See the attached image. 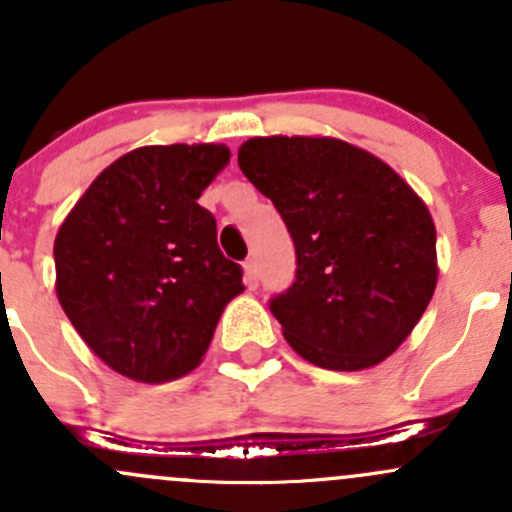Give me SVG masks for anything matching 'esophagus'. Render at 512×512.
Listing matches in <instances>:
<instances>
[{"label":"esophagus","instance_id":"esophagus-1","mask_svg":"<svg viewBox=\"0 0 512 512\" xmlns=\"http://www.w3.org/2000/svg\"><path fill=\"white\" fill-rule=\"evenodd\" d=\"M242 267H245V284L250 289H255L257 284H260V274H257V262L250 257V260H245V265H242Z\"/></svg>","mask_w":512,"mask_h":512}]
</instances>
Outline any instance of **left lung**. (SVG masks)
Wrapping results in <instances>:
<instances>
[{"label":"left lung","instance_id":"8db88e82","mask_svg":"<svg viewBox=\"0 0 512 512\" xmlns=\"http://www.w3.org/2000/svg\"><path fill=\"white\" fill-rule=\"evenodd\" d=\"M242 174L274 203L297 274L270 299L284 338L328 370L373 368L412 333L437 287V230L385 161L331 137H255Z\"/></svg>","mask_w":512,"mask_h":512}]
</instances>
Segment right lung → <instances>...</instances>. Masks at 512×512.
I'll return each mask as SVG.
<instances>
[{
  "instance_id": "right-lung-1",
  "label": "right lung",
  "mask_w": 512,
  "mask_h": 512,
  "mask_svg": "<svg viewBox=\"0 0 512 512\" xmlns=\"http://www.w3.org/2000/svg\"><path fill=\"white\" fill-rule=\"evenodd\" d=\"M223 144L139 147L107 166L53 245L56 294L102 363L139 383L191 373L211 346L242 267L220 252L201 193Z\"/></svg>"
}]
</instances>
